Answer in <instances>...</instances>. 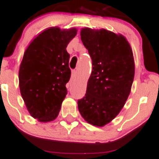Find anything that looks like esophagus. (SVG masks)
I'll return each instance as SVG.
<instances>
[{"label":"esophagus","mask_w":159,"mask_h":159,"mask_svg":"<svg viewBox=\"0 0 159 159\" xmlns=\"http://www.w3.org/2000/svg\"><path fill=\"white\" fill-rule=\"evenodd\" d=\"M77 76V70H72V75H71V77H72V78H75Z\"/></svg>","instance_id":"1"}]
</instances>
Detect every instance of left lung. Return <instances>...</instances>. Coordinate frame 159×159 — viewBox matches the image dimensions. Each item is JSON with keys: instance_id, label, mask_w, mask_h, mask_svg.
Returning <instances> with one entry per match:
<instances>
[{"instance_id": "left-lung-1", "label": "left lung", "mask_w": 159, "mask_h": 159, "mask_svg": "<svg viewBox=\"0 0 159 159\" xmlns=\"http://www.w3.org/2000/svg\"><path fill=\"white\" fill-rule=\"evenodd\" d=\"M81 39L92 59L93 71L86 93L78 100L80 114L87 122L103 126L122 109L134 78V59L122 35L102 29L84 28Z\"/></svg>"}]
</instances>
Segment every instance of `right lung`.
I'll return each instance as SVG.
<instances>
[{
  "mask_svg": "<svg viewBox=\"0 0 159 159\" xmlns=\"http://www.w3.org/2000/svg\"><path fill=\"white\" fill-rule=\"evenodd\" d=\"M76 34L75 28L47 29L23 55L19 72L20 93L31 116L40 121L54 120L67 94L71 71L66 48Z\"/></svg>",
  "mask_w": 159,
  "mask_h": 159,
  "instance_id": "add662e5",
  "label": "right lung"
}]
</instances>
